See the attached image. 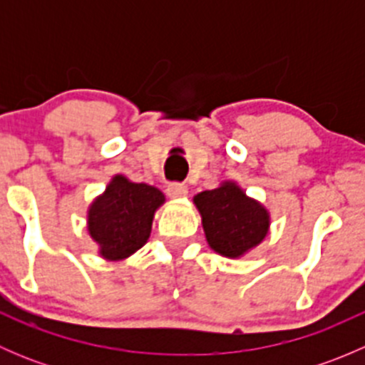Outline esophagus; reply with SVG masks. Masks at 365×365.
<instances>
[{"mask_svg": "<svg viewBox=\"0 0 365 365\" xmlns=\"http://www.w3.org/2000/svg\"><path fill=\"white\" fill-rule=\"evenodd\" d=\"M187 187L183 183H169L168 185V196L169 197H185L187 196Z\"/></svg>", "mask_w": 365, "mask_h": 365, "instance_id": "34e87169", "label": "esophagus"}]
</instances>
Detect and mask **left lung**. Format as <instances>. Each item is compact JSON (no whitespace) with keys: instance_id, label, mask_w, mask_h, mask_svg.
Here are the masks:
<instances>
[{"instance_id":"1","label":"left lung","mask_w":365,"mask_h":365,"mask_svg":"<svg viewBox=\"0 0 365 365\" xmlns=\"http://www.w3.org/2000/svg\"><path fill=\"white\" fill-rule=\"evenodd\" d=\"M194 203L203 219L208 245L222 256H244L267 237L268 212L235 183L226 182L217 189L200 192Z\"/></svg>"}]
</instances>
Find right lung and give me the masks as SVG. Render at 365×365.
Segmentation results:
<instances>
[{
    "mask_svg": "<svg viewBox=\"0 0 365 365\" xmlns=\"http://www.w3.org/2000/svg\"><path fill=\"white\" fill-rule=\"evenodd\" d=\"M164 203V194L146 183L114 176L106 192L88 212V231L106 259H123L146 244L153 213Z\"/></svg>",
    "mask_w": 365,
    "mask_h": 365,
    "instance_id": "right-lung-1",
    "label": "right lung"
}]
</instances>
